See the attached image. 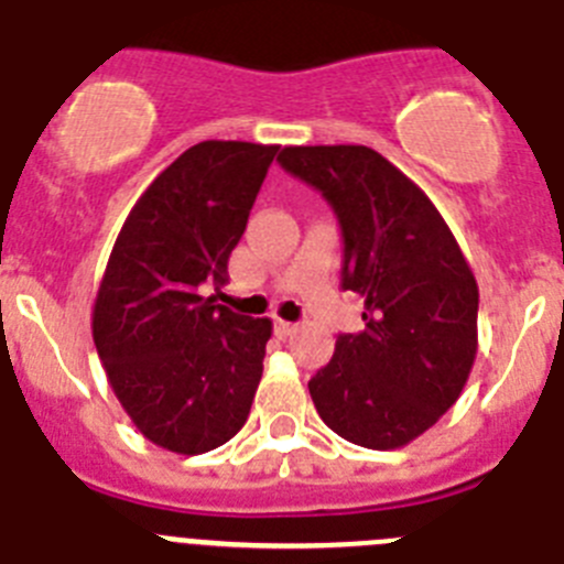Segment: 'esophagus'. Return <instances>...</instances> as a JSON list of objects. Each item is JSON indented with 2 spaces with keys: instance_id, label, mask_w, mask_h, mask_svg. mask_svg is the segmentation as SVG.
<instances>
[{
  "instance_id": "obj_1",
  "label": "esophagus",
  "mask_w": 564,
  "mask_h": 564,
  "mask_svg": "<svg viewBox=\"0 0 564 564\" xmlns=\"http://www.w3.org/2000/svg\"><path fill=\"white\" fill-rule=\"evenodd\" d=\"M273 327H276V333H279V336H282V338L293 336V333L299 330V325H293V322H285V318H276V325H273Z\"/></svg>"
}]
</instances>
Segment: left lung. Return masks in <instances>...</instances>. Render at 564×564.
<instances>
[{
	"instance_id": "obj_1",
	"label": "left lung",
	"mask_w": 564,
	"mask_h": 564,
	"mask_svg": "<svg viewBox=\"0 0 564 564\" xmlns=\"http://www.w3.org/2000/svg\"><path fill=\"white\" fill-rule=\"evenodd\" d=\"M279 163L318 188L341 226V288L364 330L336 338L307 381L318 417L364 449H401L460 398L477 356V282L415 183L370 147H285Z\"/></svg>"
}]
</instances>
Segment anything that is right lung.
I'll use <instances>...</instances> for the list:
<instances>
[{
  "label": "right lung",
  "mask_w": 564,
  "mask_h": 564,
  "mask_svg": "<svg viewBox=\"0 0 564 564\" xmlns=\"http://www.w3.org/2000/svg\"><path fill=\"white\" fill-rule=\"evenodd\" d=\"M279 147L203 141L141 194L109 253L93 305V338L109 387L147 441L203 455L251 412L271 318L200 296L220 288L228 257Z\"/></svg>",
  "instance_id": "right-lung-1"
}]
</instances>
